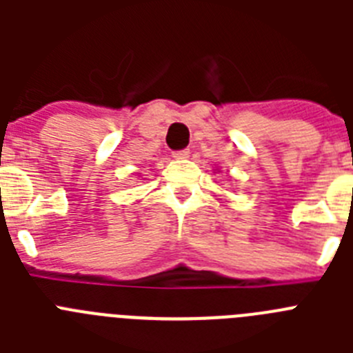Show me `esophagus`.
<instances>
[{
  "instance_id": "1",
  "label": "esophagus",
  "mask_w": 353,
  "mask_h": 353,
  "mask_svg": "<svg viewBox=\"0 0 353 353\" xmlns=\"http://www.w3.org/2000/svg\"><path fill=\"white\" fill-rule=\"evenodd\" d=\"M173 157H174V159H187V157H189V148L174 150V152H173Z\"/></svg>"
}]
</instances>
